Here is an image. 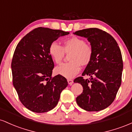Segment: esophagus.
<instances>
[{
    "mask_svg": "<svg viewBox=\"0 0 132 132\" xmlns=\"http://www.w3.org/2000/svg\"><path fill=\"white\" fill-rule=\"evenodd\" d=\"M68 82L69 85H72V83H73V80L72 79H68Z\"/></svg>",
    "mask_w": 132,
    "mask_h": 132,
    "instance_id": "esophagus-1",
    "label": "esophagus"
}]
</instances>
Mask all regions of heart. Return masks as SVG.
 I'll list each match as a JSON object with an SVG mask.
<instances>
[{
	"label": "heart",
	"mask_w": 132,
	"mask_h": 132,
	"mask_svg": "<svg viewBox=\"0 0 132 132\" xmlns=\"http://www.w3.org/2000/svg\"><path fill=\"white\" fill-rule=\"evenodd\" d=\"M49 53L56 64H60L64 59L65 53L69 56L70 62L64 63L56 68L57 75L68 79L75 76L81 70L82 66H87L92 61L93 50L84 39L78 37H72L63 42V46L56 42H52L48 49Z\"/></svg>",
	"instance_id": "b5f03b06"
}]
</instances>
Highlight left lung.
<instances>
[{
  "mask_svg": "<svg viewBox=\"0 0 132 132\" xmlns=\"http://www.w3.org/2000/svg\"><path fill=\"white\" fill-rule=\"evenodd\" d=\"M74 34L87 38L93 50L92 61L82 75L90 78L74 80L83 87L82 93L76 97L77 104L89 112L105 109L113 102L122 82L123 60L119 45L109 33L97 28Z\"/></svg>",
  "mask_w": 132,
  "mask_h": 132,
  "instance_id": "left-lung-1",
  "label": "left lung"
}]
</instances>
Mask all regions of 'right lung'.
Here are the masks:
<instances>
[{"label": "right lung", "mask_w": 132, "mask_h": 132, "mask_svg": "<svg viewBox=\"0 0 132 132\" xmlns=\"http://www.w3.org/2000/svg\"><path fill=\"white\" fill-rule=\"evenodd\" d=\"M69 33L38 27L18 43L11 64L13 84L20 102L28 110L37 113L52 110L67 87L64 77L51 76L54 65L48 49L52 42Z\"/></svg>", "instance_id": "1"}]
</instances>
